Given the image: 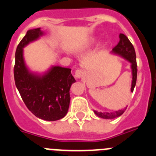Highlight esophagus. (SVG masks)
Here are the masks:
<instances>
[{"mask_svg":"<svg viewBox=\"0 0 156 156\" xmlns=\"http://www.w3.org/2000/svg\"><path fill=\"white\" fill-rule=\"evenodd\" d=\"M83 75V70L81 69H78L76 70L75 72V76L76 78H81Z\"/></svg>","mask_w":156,"mask_h":156,"instance_id":"34e87169","label":"esophagus"}]
</instances>
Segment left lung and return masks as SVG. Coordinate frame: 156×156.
Returning <instances> with one entry per match:
<instances>
[{"label": "left lung", "instance_id": "1", "mask_svg": "<svg viewBox=\"0 0 156 156\" xmlns=\"http://www.w3.org/2000/svg\"><path fill=\"white\" fill-rule=\"evenodd\" d=\"M119 41L117 44L116 46H115L112 49V52L115 54H118L119 55L126 58V60L131 63L132 68V75H133V80H132L131 84V92L133 91L134 87L137 82V61H136V53H135L134 48L131 42L129 41L126 35L120 34L119 36ZM126 108L124 109L118 110L114 112H98L94 111V113L100 118L103 119H114L116 117H119L122 115L125 112Z\"/></svg>", "mask_w": 156, "mask_h": 156}]
</instances>
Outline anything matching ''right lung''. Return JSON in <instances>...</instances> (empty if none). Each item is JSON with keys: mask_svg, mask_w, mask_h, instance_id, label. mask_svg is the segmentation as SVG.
Returning a JSON list of instances; mask_svg holds the SVG:
<instances>
[{"mask_svg": "<svg viewBox=\"0 0 156 156\" xmlns=\"http://www.w3.org/2000/svg\"><path fill=\"white\" fill-rule=\"evenodd\" d=\"M42 34L41 28L28 30L20 41L16 51L14 78L22 99L32 113L44 120L55 121L68 112L69 89L76 80L70 69L60 66L52 67L42 76L28 71L23 60V48Z\"/></svg>", "mask_w": 156, "mask_h": 156, "instance_id": "1", "label": "right lung"}]
</instances>
